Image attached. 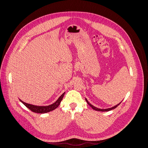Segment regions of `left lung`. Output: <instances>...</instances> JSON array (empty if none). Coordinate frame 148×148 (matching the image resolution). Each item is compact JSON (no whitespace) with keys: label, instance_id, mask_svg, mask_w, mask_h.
<instances>
[{"label":"left lung","instance_id":"1","mask_svg":"<svg viewBox=\"0 0 148 148\" xmlns=\"http://www.w3.org/2000/svg\"><path fill=\"white\" fill-rule=\"evenodd\" d=\"M85 100H86V102L88 103V104L89 106H90L92 109H94L95 110L101 111V112H107V111H109V110H112V109H115L116 107H117L120 104V103L122 102H120L119 103V104H117V105L115 106H113L112 107H110V108H107V109H99V108H97V107H95V106H94L92 105L91 104H90V103H89V102H88V101L87 100L86 98H85Z\"/></svg>","mask_w":148,"mask_h":148}]
</instances>
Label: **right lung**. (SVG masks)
<instances>
[{
  "instance_id": "1",
  "label": "right lung",
  "mask_w": 148,
  "mask_h": 148,
  "mask_svg": "<svg viewBox=\"0 0 148 148\" xmlns=\"http://www.w3.org/2000/svg\"><path fill=\"white\" fill-rule=\"evenodd\" d=\"M65 93V92H64L62 94V95L58 98L57 100L55 102H53L52 104L48 105V106H36V105H33L31 104H28V103L25 102L23 101H21V99H20V101L21 102L23 103V104L27 107V108H28L29 110L33 112L39 113V114H44V113H47V112H49L55 110L57 107H58V106L60 105L62 99H63Z\"/></svg>"
}]
</instances>
